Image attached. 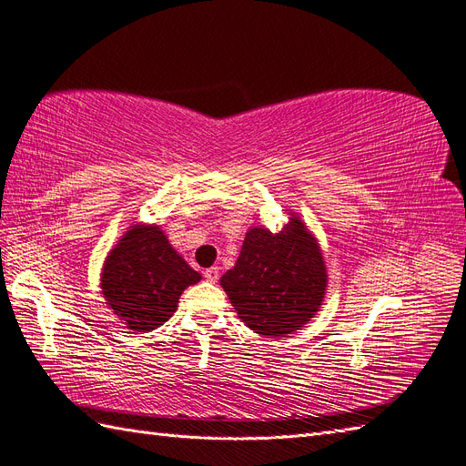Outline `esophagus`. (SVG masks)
I'll return each mask as SVG.
<instances>
[{
    "label": "esophagus",
    "instance_id": "esophagus-1",
    "mask_svg": "<svg viewBox=\"0 0 466 466\" xmlns=\"http://www.w3.org/2000/svg\"><path fill=\"white\" fill-rule=\"evenodd\" d=\"M203 277H206L209 282H218L219 280V268L218 267H211L206 272H203Z\"/></svg>",
    "mask_w": 466,
    "mask_h": 466
}]
</instances>
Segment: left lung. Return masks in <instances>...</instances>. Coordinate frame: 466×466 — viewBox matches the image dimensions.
I'll list each match as a JSON object with an SVG mask.
<instances>
[{"instance_id":"obj_1","label":"left lung","mask_w":466,"mask_h":466,"mask_svg":"<svg viewBox=\"0 0 466 466\" xmlns=\"http://www.w3.org/2000/svg\"><path fill=\"white\" fill-rule=\"evenodd\" d=\"M219 282L245 326L279 338L300 330L320 310L328 270L319 239L289 211L279 233L263 225L247 231L239 258Z\"/></svg>"}]
</instances>
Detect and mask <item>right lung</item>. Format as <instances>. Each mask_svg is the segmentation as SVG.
Returning a JSON list of instances; mask_svg holds the SVG:
<instances>
[{
    "mask_svg": "<svg viewBox=\"0 0 466 466\" xmlns=\"http://www.w3.org/2000/svg\"><path fill=\"white\" fill-rule=\"evenodd\" d=\"M201 280L156 223L130 225L100 272L106 304L132 332H150L172 319L181 292Z\"/></svg>",
    "mask_w": 466,
    "mask_h": 466,
    "instance_id": "right-lung-1",
    "label": "right lung"
}]
</instances>
